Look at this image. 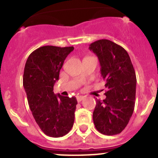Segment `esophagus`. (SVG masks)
I'll return each instance as SVG.
<instances>
[{
	"label": "esophagus",
	"instance_id": "obj_1",
	"mask_svg": "<svg viewBox=\"0 0 158 158\" xmlns=\"http://www.w3.org/2000/svg\"><path fill=\"white\" fill-rule=\"evenodd\" d=\"M84 98H85V97H84L83 96H79L77 97V102H81L84 100Z\"/></svg>",
	"mask_w": 158,
	"mask_h": 158
}]
</instances>
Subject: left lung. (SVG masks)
Instances as JSON below:
<instances>
[{
	"label": "left lung",
	"mask_w": 158,
	"mask_h": 158,
	"mask_svg": "<svg viewBox=\"0 0 158 158\" xmlns=\"http://www.w3.org/2000/svg\"><path fill=\"white\" fill-rule=\"evenodd\" d=\"M89 50L98 57L107 89L104 100H96L93 122L103 135H117L126 127L135 109V69L126 50L110 40H97L89 45Z\"/></svg>",
	"instance_id": "1"
}]
</instances>
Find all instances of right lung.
Returning a JSON list of instances; mask_svg holds the SVG:
<instances>
[{
  "label": "right lung",
  "instance_id": "obj_1",
  "mask_svg": "<svg viewBox=\"0 0 158 158\" xmlns=\"http://www.w3.org/2000/svg\"><path fill=\"white\" fill-rule=\"evenodd\" d=\"M73 49L41 47L29 55L25 64L23 85L29 107L35 122L47 136H64L73 125L76 97L55 95L53 92L64 61Z\"/></svg>",
  "mask_w": 158,
  "mask_h": 158
}]
</instances>
